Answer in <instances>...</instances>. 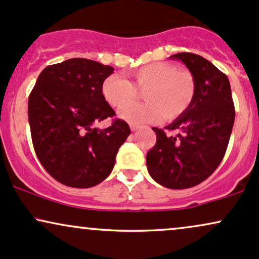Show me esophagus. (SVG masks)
I'll use <instances>...</instances> for the list:
<instances>
[{"label": "esophagus", "mask_w": 259, "mask_h": 259, "mask_svg": "<svg viewBox=\"0 0 259 259\" xmlns=\"http://www.w3.org/2000/svg\"><path fill=\"white\" fill-rule=\"evenodd\" d=\"M138 125H135V124H130V129H132V132H136V130H139Z\"/></svg>", "instance_id": "obj_1"}]
</instances>
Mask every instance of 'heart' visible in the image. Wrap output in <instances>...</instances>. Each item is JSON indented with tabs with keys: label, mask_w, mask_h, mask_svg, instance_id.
I'll list each match as a JSON object with an SVG mask.
<instances>
[{
	"label": "heart",
	"mask_w": 259,
	"mask_h": 259,
	"mask_svg": "<svg viewBox=\"0 0 259 259\" xmlns=\"http://www.w3.org/2000/svg\"><path fill=\"white\" fill-rule=\"evenodd\" d=\"M129 81L120 76H107L102 84L105 100L115 109H123L137 97L136 90H144L146 103L126 107L120 117L135 125L151 123L162 115L171 120L183 114L192 103L196 82L186 69H177L168 62L151 63L127 74Z\"/></svg>",
	"instance_id": "1"
}]
</instances>
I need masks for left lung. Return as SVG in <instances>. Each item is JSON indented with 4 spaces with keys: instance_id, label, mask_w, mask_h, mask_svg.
Returning a JSON list of instances; mask_svg holds the SVG:
<instances>
[{
    "instance_id": "left-lung-1",
    "label": "left lung",
    "mask_w": 259,
    "mask_h": 259,
    "mask_svg": "<svg viewBox=\"0 0 259 259\" xmlns=\"http://www.w3.org/2000/svg\"><path fill=\"white\" fill-rule=\"evenodd\" d=\"M186 65L194 76L192 103L165 129L152 127L156 145L147 152V170L168 189H189L209 177L227 152L235 120L228 76L206 58L183 52L170 56Z\"/></svg>"
}]
</instances>
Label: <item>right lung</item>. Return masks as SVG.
Wrapping results in <instances>:
<instances>
[{"instance_id":"1","label":"right lung","mask_w":259,"mask_h":259,"mask_svg":"<svg viewBox=\"0 0 259 259\" xmlns=\"http://www.w3.org/2000/svg\"><path fill=\"white\" fill-rule=\"evenodd\" d=\"M111 65L72 58L40 73L28 102L35 153L58 183L88 189L111 174L115 156L127 136L126 121L114 119L103 130L94 127L115 114L102 95Z\"/></svg>"}]
</instances>
